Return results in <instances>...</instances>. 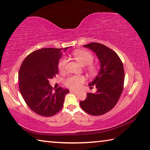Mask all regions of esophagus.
I'll list each match as a JSON object with an SVG mask.
<instances>
[{"label": "esophagus", "mask_w": 150, "mask_h": 150, "mask_svg": "<svg viewBox=\"0 0 150 150\" xmlns=\"http://www.w3.org/2000/svg\"><path fill=\"white\" fill-rule=\"evenodd\" d=\"M71 92H73V93H77V91H74V90H70V91H69Z\"/></svg>", "instance_id": "34e87169"}]
</instances>
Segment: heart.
Returning <instances> with one entry per match:
<instances>
[{"label": "heart", "instance_id": "obj_1", "mask_svg": "<svg viewBox=\"0 0 150 150\" xmlns=\"http://www.w3.org/2000/svg\"><path fill=\"white\" fill-rule=\"evenodd\" d=\"M73 55L75 59L81 66H86L87 71L91 75H96L98 71V68L96 65L92 64L94 60V56L91 52L84 50H78L73 52ZM67 62L66 58H62L58 62V69L63 71L65 69ZM84 81V78L83 76L72 75L67 78L65 81V84L69 88L73 89H77L81 84Z\"/></svg>", "mask_w": 150, "mask_h": 150}]
</instances>
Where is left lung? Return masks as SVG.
<instances>
[{"label": "left lung", "mask_w": 150, "mask_h": 150, "mask_svg": "<svg viewBox=\"0 0 150 150\" xmlns=\"http://www.w3.org/2000/svg\"><path fill=\"white\" fill-rule=\"evenodd\" d=\"M91 49L98 58L100 70L98 75L88 85L97 88L95 93H87L80 106L92 115H102L115 107L123 90L125 72L120 58L115 51L98 42L83 45Z\"/></svg>", "instance_id": "8db88e82"}]
</instances>
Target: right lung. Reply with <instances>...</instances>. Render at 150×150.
Returning a JSON list of instances; mask_svg holds the SVG:
<instances>
[{"label": "right lung", "instance_id": "right-lung-1", "mask_svg": "<svg viewBox=\"0 0 150 150\" xmlns=\"http://www.w3.org/2000/svg\"><path fill=\"white\" fill-rule=\"evenodd\" d=\"M64 48H42L33 52L21 65L18 74L19 88L28 107L42 117H51L63 107L67 89L54 91L49 80L58 73V62Z\"/></svg>", "mask_w": 150, "mask_h": 150}]
</instances>
